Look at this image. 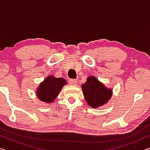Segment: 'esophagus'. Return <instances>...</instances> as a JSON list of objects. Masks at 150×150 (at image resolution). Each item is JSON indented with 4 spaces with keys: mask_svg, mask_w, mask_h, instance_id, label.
<instances>
[{
    "mask_svg": "<svg viewBox=\"0 0 150 150\" xmlns=\"http://www.w3.org/2000/svg\"><path fill=\"white\" fill-rule=\"evenodd\" d=\"M77 83V80L76 79H70L69 80V83L71 85H76Z\"/></svg>",
    "mask_w": 150,
    "mask_h": 150,
    "instance_id": "34e87169",
    "label": "esophagus"
}]
</instances>
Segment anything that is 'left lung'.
I'll use <instances>...</instances> for the list:
<instances>
[{
	"mask_svg": "<svg viewBox=\"0 0 150 150\" xmlns=\"http://www.w3.org/2000/svg\"><path fill=\"white\" fill-rule=\"evenodd\" d=\"M83 95L88 106L96 108L107 103L112 98V90L106 87L94 76H88L87 81L81 85Z\"/></svg>",
	"mask_w": 150,
	"mask_h": 150,
	"instance_id": "left-lung-1",
	"label": "left lung"
}]
</instances>
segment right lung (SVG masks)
Wrapping results in <instances>:
<instances>
[{
    "mask_svg": "<svg viewBox=\"0 0 150 150\" xmlns=\"http://www.w3.org/2000/svg\"><path fill=\"white\" fill-rule=\"evenodd\" d=\"M67 84L64 78H56L54 75H50L40 83L35 95L42 102L51 104L54 103L63 86Z\"/></svg>",
    "mask_w": 150,
    "mask_h": 150,
    "instance_id": "right-lung-1",
    "label": "right lung"
}]
</instances>
